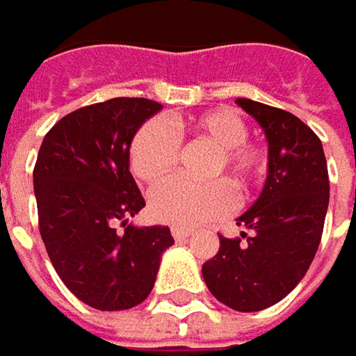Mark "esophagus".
<instances>
[{
  "mask_svg": "<svg viewBox=\"0 0 356 356\" xmlns=\"http://www.w3.org/2000/svg\"><path fill=\"white\" fill-rule=\"evenodd\" d=\"M192 233L191 231H186V229H180V227H172V237L176 239V241H184V239H188Z\"/></svg>",
  "mask_w": 356,
  "mask_h": 356,
  "instance_id": "obj_1",
  "label": "esophagus"
}]
</instances>
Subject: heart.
I'll use <instances>...</instances> for the list:
<instances>
[{"instance_id":"b5f03b06","label":"heart","mask_w":356,"mask_h":356,"mask_svg":"<svg viewBox=\"0 0 356 356\" xmlns=\"http://www.w3.org/2000/svg\"><path fill=\"white\" fill-rule=\"evenodd\" d=\"M188 131L196 140L207 141L216 149L211 162V176L229 172L237 191H245L249 182L261 172V152L247 143V127L231 111L216 109L182 121H149L143 125L129 149V164L134 176L156 184L165 178L180 158V134ZM233 207V194L225 180L209 184H194L182 178H172L149 192V211L158 220L194 229L216 216L227 215Z\"/></svg>"}]
</instances>
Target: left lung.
I'll use <instances>...</instances> for the list:
<instances>
[{
  "label": "left lung",
  "mask_w": 356,
  "mask_h": 356,
  "mask_svg": "<svg viewBox=\"0 0 356 356\" xmlns=\"http://www.w3.org/2000/svg\"><path fill=\"white\" fill-rule=\"evenodd\" d=\"M264 129L267 178L237 218L241 235L218 237L202 266L207 288L237 312H259L302 282L320 245L328 211V168L318 136L296 115L251 99L235 101Z\"/></svg>",
  "instance_id": "8db88e82"
}]
</instances>
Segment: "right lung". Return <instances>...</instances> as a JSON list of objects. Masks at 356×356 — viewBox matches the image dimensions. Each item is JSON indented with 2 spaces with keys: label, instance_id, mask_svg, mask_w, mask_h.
<instances>
[{
  "label": "right lung",
  "instance_id": "1",
  "mask_svg": "<svg viewBox=\"0 0 356 356\" xmlns=\"http://www.w3.org/2000/svg\"><path fill=\"white\" fill-rule=\"evenodd\" d=\"M160 109L149 99H109L63 117L40 145L34 192L42 241L64 286L103 312L141 304L174 245L168 227L129 222L145 207L129 147Z\"/></svg>",
  "mask_w": 356,
  "mask_h": 356
}]
</instances>
